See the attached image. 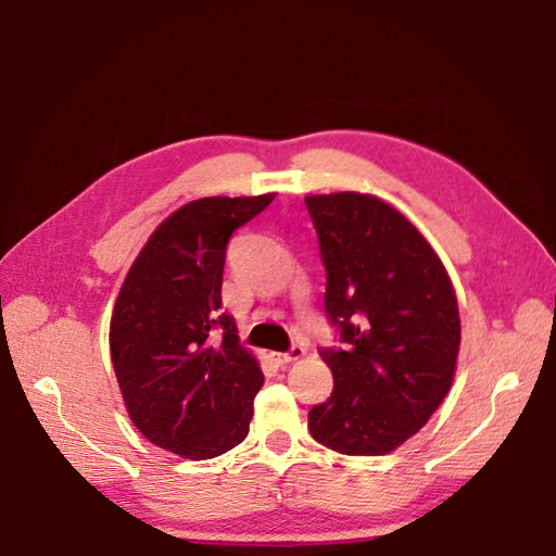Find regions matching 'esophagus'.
<instances>
[{
    "label": "esophagus",
    "mask_w": 556,
    "mask_h": 556,
    "mask_svg": "<svg viewBox=\"0 0 556 556\" xmlns=\"http://www.w3.org/2000/svg\"><path fill=\"white\" fill-rule=\"evenodd\" d=\"M303 356H305V349H301V346H293V349L287 351V353H269L271 363H277V365H291V363L301 361Z\"/></svg>",
    "instance_id": "esophagus-1"
}]
</instances>
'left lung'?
<instances>
[{
	"instance_id": "obj_1",
	"label": "left lung",
	"mask_w": 556,
	"mask_h": 556,
	"mask_svg": "<svg viewBox=\"0 0 556 556\" xmlns=\"http://www.w3.org/2000/svg\"><path fill=\"white\" fill-rule=\"evenodd\" d=\"M327 271L325 311L344 349H323L334 389L308 413L317 442L392 454L452 389L460 317L452 277L404 212L372 193L305 195Z\"/></svg>"
}]
</instances>
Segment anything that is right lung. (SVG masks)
Returning a JSON list of instances; mask_svg holds the SVG:
<instances>
[{"mask_svg": "<svg viewBox=\"0 0 556 556\" xmlns=\"http://www.w3.org/2000/svg\"><path fill=\"white\" fill-rule=\"evenodd\" d=\"M277 193L198 198L174 210L128 267L110 320V353L128 418L181 458L241 444L265 382L222 308L227 243Z\"/></svg>", "mask_w": 556, "mask_h": 556, "instance_id": "1", "label": "right lung"}]
</instances>
